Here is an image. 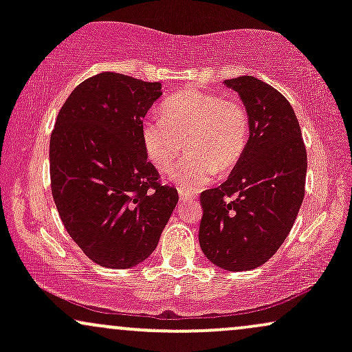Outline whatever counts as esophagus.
<instances>
[{
	"label": "esophagus",
	"mask_w": 352,
	"mask_h": 352,
	"mask_svg": "<svg viewBox=\"0 0 352 352\" xmlns=\"http://www.w3.org/2000/svg\"><path fill=\"white\" fill-rule=\"evenodd\" d=\"M179 195H180V200L182 201H192V200L197 199L195 193L188 192V190H185V188H180L179 190Z\"/></svg>",
	"instance_id": "34e87169"
}]
</instances>
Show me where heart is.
Returning a JSON list of instances; mask_svg holds the SVG:
<instances>
[{"label": "heart", "mask_w": 352, "mask_h": 352, "mask_svg": "<svg viewBox=\"0 0 352 352\" xmlns=\"http://www.w3.org/2000/svg\"><path fill=\"white\" fill-rule=\"evenodd\" d=\"M140 137L148 160L159 170L172 167L185 142L188 155L170 179L197 188L240 162L248 145L250 116L241 100L190 89L165 100L162 117L145 120Z\"/></svg>", "instance_id": "1"}]
</instances>
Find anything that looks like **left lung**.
<instances>
[{
    "mask_svg": "<svg viewBox=\"0 0 352 352\" xmlns=\"http://www.w3.org/2000/svg\"><path fill=\"white\" fill-rule=\"evenodd\" d=\"M250 116L246 151L220 187L201 192V252L228 272L258 268L292 232L305 199L308 157L300 122L281 92L253 78L225 80Z\"/></svg>",
    "mask_w": 352,
    "mask_h": 352,
    "instance_id": "8db88e82",
    "label": "left lung"
}]
</instances>
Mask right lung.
I'll return each mask as SVG.
<instances>
[{
    "label": "right lung",
    "mask_w": 352,
    "mask_h": 352,
    "mask_svg": "<svg viewBox=\"0 0 352 352\" xmlns=\"http://www.w3.org/2000/svg\"><path fill=\"white\" fill-rule=\"evenodd\" d=\"M162 84L100 72L60 107L50 142L51 192L64 228L94 263L125 270L159 243L179 193L144 151V117Z\"/></svg>",
    "instance_id": "right-lung-1"
}]
</instances>
